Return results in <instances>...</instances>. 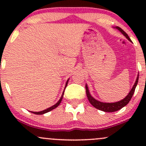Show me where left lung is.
I'll list each match as a JSON object with an SVG mask.
<instances>
[{
    "mask_svg": "<svg viewBox=\"0 0 146 146\" xmlns=\"http://www.w3.org/2000/svg\"><path fill=\"white\" fill-rule=\"evenodd\" d=\"M114 28L118 29L119 31L120 32H121L129 41L132 42L131 40H130V38H129L128 34H127V33H125L123 29H121L119 27H115ZM138 80H139V74L137 75V78L136 79V81H135V83L134 84L132 89L130 90V92H129V93L127 95V96L125 97L124 99H123V100H120V101L119 102H114V103H106V102H100L98 101V100H95V99L94 98H93L92 95H90L89 90H88V87L87 86V84H86V93L87 98H88V101L90 102V103L91 104L93 105L95 108H97V109L102 110V111L104 112H108V113H109V112L117 111V110H120L121 108H123V107H124L125 106H126L129 103V102L130 101L132 95H133L134 93H135V90L137 85V83H138Z\"/></svg>",
    "mask_w": 146,
    "mask_h": 146,
    "instance_id": "obj_1",
    "label": "left lung"
}]
</instances>
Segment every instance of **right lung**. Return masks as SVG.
<instances>
[{
	"instance_id": "right-lung-1",
	"label": "right lung",
	"mask_w": 146,
	"mask_h": 146,
	"mask_svg": "<svg viewBox=\"0 0 146 146\" xmlns=\"http://www.w3.org/2000/svg\"><path fill=\"white\" fill-rule=\"evenodd\" d=\"M68 80H69V79H68V80H67V81H66V85H65V88H64V90H65V88H66V86H67V84H68ZM64 91H63V93H62V95L61 98H60V100H59V101H58V102H57V103L56 104H54V105H53V106H52L49 107V108H46V109H45V110H42V111H40V112H33V111H31V113H34V114H36V115H43V114H44V113H48V112L51 111V110H52L55 109V108H57V107H58V106L60 105V104L61 103L62 100V98H63L64 93Z\"/></svg>"
}]
</instances>
